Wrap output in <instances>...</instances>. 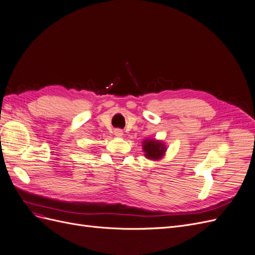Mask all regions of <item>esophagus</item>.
<instances>
[{
    "label": "esophagus",
    "instance_id": "obj_1",
    "mask_svg": "<svg viewBox=\"0 0 255 255\" xmlns=\"http://www.w3.org/2000/svg\"><path fill=\"white\" fill-rule=\"evenodd\" d=\"M115 135L118 136V137H121L123 135V132L121 129H115Z\"/></svg>",
    "mask_w": 255,
    "mask_h": 255
}]
</instances>
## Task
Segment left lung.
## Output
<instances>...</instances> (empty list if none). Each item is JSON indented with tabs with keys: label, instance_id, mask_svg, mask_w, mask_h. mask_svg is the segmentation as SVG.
<instances>
[{
	"label": "left lung",
	"instance_id": "1",
	"mask_svg": "<svg viewBox=\"0 0 255 255\" xmlns=\"http://www.w3.org/2000/svg\"><path fill=\"white\" fill-rule=\"evenodd\" d=\"M143 151L145 152V156L150 159H158L164 155L166 151L165 145L160 141L156 140H144Z\"/></svg>",
	"mask_w": 255,
	"mask_h": 255
}]
</instances>
